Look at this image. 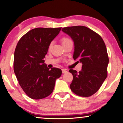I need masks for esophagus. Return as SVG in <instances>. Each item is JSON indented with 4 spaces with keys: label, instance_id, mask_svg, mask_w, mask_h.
<instances>
[{
    "label": "esophagus",
    "instance_id": "34e87169",
    "mask_svg": "<svg viewBox=\"0 0 123 123\" xmlns=\"http://www.w3.org/2000/svg\"><path fill=\"white\" fill-rule=\"evenodd\" d=\"M68 72V71H67V70H66V69H62V72H63V74L66 73V72Z\"/></svg>",
    "mask_w": 123,
    "mask_h": 123
}]
</instances>
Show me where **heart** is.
<instances>
[{
    "mask_svg": "<svg viewBox=\"0 0 123 123\" xmlns=\"http://www.w3.org/2000/svg\"><path fill=\"white\" fill-rule=\"evenodd\" d=\"M71 41V40H70V39H69V38H68V37H63V39H62V45H63L65 43H69V42ZM53 42H51V43H49V46H48V49H49V50H51V49L52 46H53Z\"/></svg>",
    "mask_w": 123,
    "mask_h": 123,
    "instance_id": "b5f03b06",
    "label": "heart"
}]
</instances>
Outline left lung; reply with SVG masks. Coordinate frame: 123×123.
Instances as JSON below:
<instances>
[{
    "mask_svg": "<svg viewBox=\"0 0 123 123\" xmlns=\"http://www.w3.org/2000/svg\"><path fill=\"white\" fill-rule=\"evenodd\" d=\"M62 31L73 40L74 59L82 64L79 72L69 70L73 75L70 89L80 96L93 95L107 75L109 59L104 40L98 34L84 26L65 27Z\"/></svg>",
    "mask_w": 123,
    "mask_h": 123,
    "instance_id": "obj_1",
    "label": "left lung"
}]
</instances>
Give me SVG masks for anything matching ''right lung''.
Listing matches in <instances>:
<instances>
[{"label":"right lung","mask_w":123,"mask_h":123,"mask_svg":"<svg viewBox=\"0 0 123 123\" xmlns=\"http://www.w3.org/2000/svg\"><path fill=\"white\" fill-rule=\"evenodd\" d=\"M62 28H35L19 40L14 53L13 70L25 93L33 99L49 96L62 70H49L44 63L48 46L59 33Z\"/></svg>","instance_id":"1"}]
</instances>
